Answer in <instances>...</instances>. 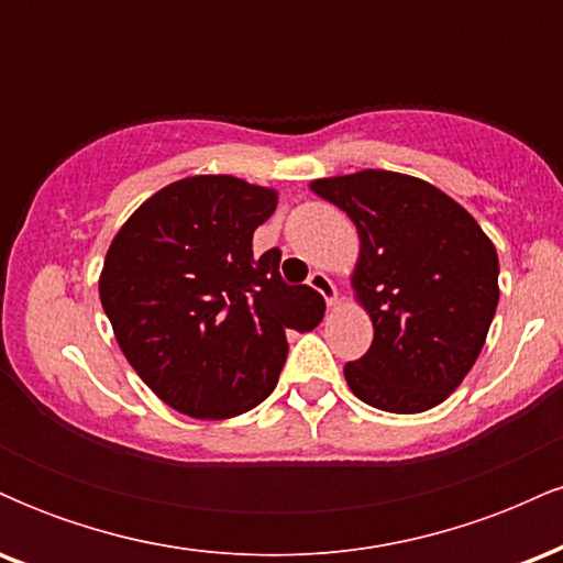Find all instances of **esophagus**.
<instances>
[{
  "instance_id": "obj_1",
  "label": "esophagus",
  "mask_w": 563,
  "mask_h": 563,
  "mask_svg": "<svg viewBox=\"0 0 563 563\" xmlns=\"http://www.w3.org/2000/svg\"><path fill=\"white\" fill-rule=\"evenodd\" d=\"M309 288H314L322 299L328 301V307H335L339 303V290H335L333 280L325 273H312L309 275Z\"/></svg>"
}]
</instances>
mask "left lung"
I'll use <instances>...</instances> for the list:
<instances>
[{"instance_id":"8db88e82","label":"left lung","mask_w":563,"mask_h":563,"mask_svg":"<svg viewBox=\"0 0 563 563\" xmlns=\"http://www.w3.org/2000/svg\"><path fill=\"white\" fill-rule=\"evenodd\" d=\"M352 219L354 299L373 344L344 365L349 389L386 412H423L450 397L495 318L497 251L457 200L410 174L363 169L309 183Z\"/></svg>"}]
</instances>
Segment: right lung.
<instances>
[{"label": "right lung", "instance_id": "add662e5", "mask_svg": "<svg viewBox=\"0 0 563 563\" xmlns=\"http://www.w3.org/2000/svg\"><path fill=\"white\" fill-rule=\"evenodd\" d=\"M275 187L196 174L161 187L121 224L100 273V301L121 352L161 402L222 421L273 394L288 331H312L325 301L286 286L280 251L254 256Z\"/></svg>", "mask_w": 563, "mask_h": 563}]
</instances>
